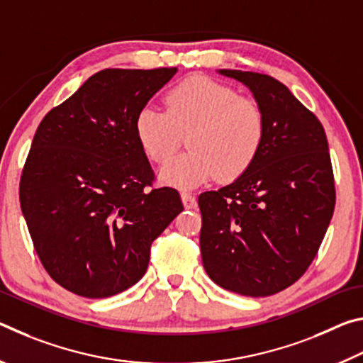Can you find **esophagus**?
<instances>
[{
    "label": "esophagus",
    "mask_w": 363,
    "mask_h": 363,
    "mask_svg": "<svg viewBox=\"0 0 363 363\" xmlns=\"http://www.w3.org/2000/svg\"><path fill=\"white\" fill-rule=\"evenodd\" d=\"M181 199H182L184 206H186L187 210H192V208L196 206V199H195V196H194L192 194L182 192V194H181Z\"/></svg>",
    "instance_id": "obj_1"
}]
</instances>
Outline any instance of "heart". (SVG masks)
Masks as SVG:
<instances>
[{"mask_svg":"<svg viewBox=\"0 0 363 363\" xmlns=\"http://www.w3.org/2000/svg\"><path fill=\"white\" fill-rule=\"evenodd\" d=\"M164 108L145 106L134 120L143 152L155 163H167L189 133V152L160 169V179L181 189L199 187L218 176L235 179L259 153L266 118L255 101L208 77L194 75L171 88Z\"/></svg>","mask_w":363,"mask_h":363,"instance_id":"obj_1","label":"heart"}]
</instances>
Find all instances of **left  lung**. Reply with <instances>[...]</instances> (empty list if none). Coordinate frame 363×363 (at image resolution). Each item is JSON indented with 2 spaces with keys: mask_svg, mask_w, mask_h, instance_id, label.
<instances>
[{
  "mask_svg": "<svg viewBox=\"0 0 363 363\" xmlns=\"http://www.w3.org/2000/svg\"><path fill=\"white\" fill-rule=\"evenodd\" d=\"M266 118L251 167L199 196L206 274L224 290L259 298L293 285L314 261L335 210V181L322 123L284 83L242 70Z\"/></svg>",
  "mask_w": 363,
  "mask_h": 363,
  "instance_id": "obj_1",
  "label": "left lung"
}]
</instances>
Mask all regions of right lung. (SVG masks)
I'll use <instances>...</instances> for the list:
<instances>
[{
	"label": "right lung",
	"instance_id": "obj_1",
	"mask_svg": "<svg viewBox=\"0 0 363 363\" xmlns=\"http://www.w3.org/2000/svg\"><path fill=\"white\" fill-rule=\"evenodd\" d=\"M177 69H107L41 120L21 177V208L48 274L84 298L144 277L152 242L184 206L153 189L134 133L138 112Z\"/></svg>",
	"mask_w": 363,
	"mask_h": 363
}]
</instances>
